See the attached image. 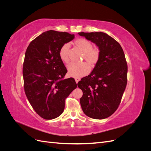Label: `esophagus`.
<instances>
[{
	"mask_svg": "<svg viewBox=\"0 0 151 151\" xmlns=\"http://www.w3.org/2000/svg\"><path fill=\"white\" fill-rule=\"evenodd\" d=\"M75 81L76 82V83L77 84L78 83V82L80 81V78H77V77H76V78H75Z\"/></svg>",
	"mask_w": 151,
	"mask_h": 151,
	"instance_id": "obj_1",
	"label": "esophagus"
}]
</instances>
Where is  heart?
<instances>
[{
	"label": "heart",
	"instance_id": "1",
	"mask_svg": "<svg viewBox=\"0 0 151 151\" xmlns=\"http://www.w3.org/2000/svg\"><path fill=\"white\" fill-rule=\"evenodd\" d=\"M76 46L83 52V59L86 60L91 67H94L100 57V51L98 48L93 47L92 43L85 38H78L75 41ZM69 45L65 43L61 47L59 50V57L64 63L69 61L68 57ZM68 74L73 77H79L84 76L89 72V68L86 63H70L67 66Z\"/></svg>",
	"mask_w": 151,
	"mask_h": 151
}]
</instances>
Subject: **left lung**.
Returning <instances> with one entry per match:
<instances>
[{
    "label": "left lung",
    "instance_id": "obj_1",
    "mask_svg": "<svg viewBox=\"0 0 151 151\" xmlns=\"http://www.w3.org/2000/svg\"><path fill=\"white\" fill-rule=\"evenodd\" d=\"M78 34L95 43L100 51L92 72L77 84L83 93L81 108L90 118L104 119L115 112L126 88L128 67L125 54L119 43L106 33Z\"/></svg>",
    "mask_w": 151,
    "mask_h": 151
}]
</instances>
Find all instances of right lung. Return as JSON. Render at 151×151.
<instances>
[{
	"mask_svg": "<svg viewBox=\"0 0 151 151\" xmlns=\"http://www.w3.org/2000/svg\"><path fill=\"white\" fill-rule=\"evenodd\" d=\"M74 35L50 30L34 39L26 49L22 68L24 91L31 106L45 120L54 119L64 110L65 99L77 88L59 57L63 45Z\"/></svg>",
	"mask_w": 151,
	"mask_h": 151,
	"instance_id": "obj_1",
	"label": "right lung"
}]
</instances>
